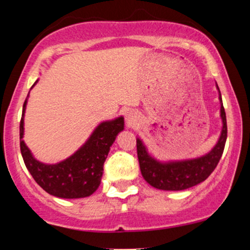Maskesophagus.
<instances>
[{
    "label": "esophagus",
    "mask_w": 250,
    "mask_h": 250,
    "mask_svg": "<svg viewBox=\"0 0 250 250\" xmlns=\"http://www.w3.org/2000/svg\"><path fill=\"white\" fill-rule=\"evenodd\" d=\"M135 123H136V116H135L133 113H130V111H129V113L127 114V125H134Z\"/></svg>",
    "instance_id": "esophagus-1"
}]
</instances>
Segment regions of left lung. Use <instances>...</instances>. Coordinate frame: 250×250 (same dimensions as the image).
<instances>
[{"label":"left lung","instance_id":"obj_1","mask_svg":"<svg viewBox=\"0 0 250 250\" xmlns=\"http://www.w3.org/2000/svg\"><path fill=\"white\" fill-rule=\"evenodd\" d=\"M219 99L221 103L220 116L222 119V130L214 148L207 154L196 159L181 161L161 162L148 153L147 148L140 139H136L137 157H139L141 174L150 186L161 190H185L203 182L214 171L222 156L227 140L226 111L222 104V97L219 85Z\"/></svg>","mask_w":250,"mask_h":250}]
</instances>
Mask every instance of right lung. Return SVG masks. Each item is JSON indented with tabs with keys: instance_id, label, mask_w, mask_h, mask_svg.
Here are the masks:
<instances>
[{
	"instance_id": "obj_1",
	"label": "right lung",
	"mask_w": 250,
	"mask_h": 250,
	"mask_svg": "<svg viewBox=\"0 0 250 250\" xmlns=\"http://www.w3.org/2000/svg\"><path fill=\"white\" fill-rule=\"evenodd\" d=\"M37 83H34L33 87ZM31 87V88H33ZM27 99L23 103L20 122V148L25 167L40 187L48 194L61 199H81L90 196L101 183L103 165L111 145L120 131L125 129L123 116L100 123L79 150L55 165L37 161L23 141L24 113Z\"/></svg>"
}]
</instances>
